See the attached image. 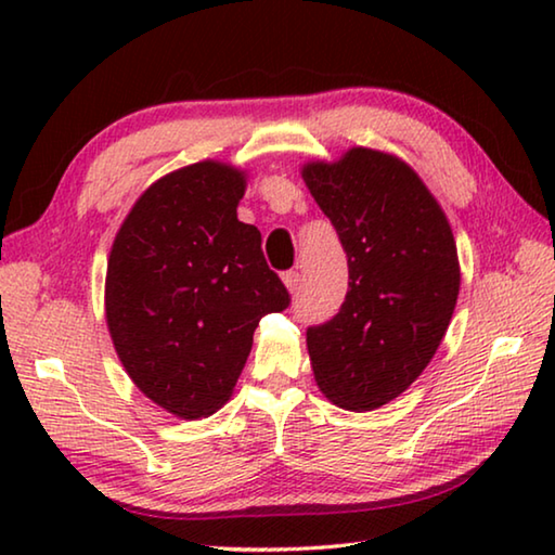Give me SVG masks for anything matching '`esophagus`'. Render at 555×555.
Instances as JSON below:
<instances>
[{"instance_id":"34e87169","label":"esophagus","mask_w":555,"mask_h":555,"mask_svg":"<svg viewBox=\"0 0 555 555\" xmlns=\"http://www.w3.org/2000/svg\"><path fill=\"white\" fill-rule=\"evenodd\" d=\"M284 284H286V288L291 291V294H296L298 286H300V274H298V271H286Z\"/></svg>"}]
</instances>
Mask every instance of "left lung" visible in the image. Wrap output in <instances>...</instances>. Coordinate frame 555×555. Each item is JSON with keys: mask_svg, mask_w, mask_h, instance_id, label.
Instances as JSON below:
<instances>
[{"mask_svg": "<svg viewBox=\"0 0 555 555\" xmlns=\"http://www.w3.org/2000/svg\"><path fill=\"white\" fill-rule=\"evenodd\" d=\"M331 218L350 269L333 321L308 327L318 389L347 411H374L434 360L460 294L453 230L434 193L399 156L352 146L300 168Z\"/></svg>", "mask_w": 555, "mask_h": 555, "instance_id": "1", "label": "left lung"}]
</instances>
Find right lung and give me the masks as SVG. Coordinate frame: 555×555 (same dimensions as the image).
I'll use <instances>...</instances> for the list:
<instances>
[{
  "label": "right lung",
  "mask_w": 555,
  "mask_h": 555,
  "mask_svg": "<svg viewBox=\"0 0 555 555\" xmlns=\"http://www.w3.org/2000/svg\"><path fill=\"white\" fill-rule=\"evenodd\" d=\"M247 171L205 158L158 178L112 242L105 318L121 367L176 418L222 409L261 318L288 306L261 234L237 220Z\"/></svg>",
  "instance_id": "1"
}]
</instances>
